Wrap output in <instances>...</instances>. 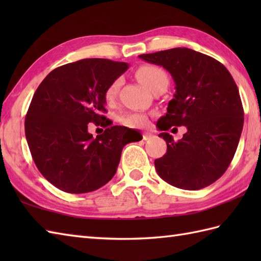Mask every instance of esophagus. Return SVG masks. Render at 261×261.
<instances>
[{"instance_id": "esophagus-1", "label": "esophagus", "mask_w": 261, "mask_h": 261, "mask_svg": "<svg viewBox=\"0 0 261 261\" xmlns=\"http://www.w3.org/2000/svg\"><path fill=\"white\" fill-rule=\"evenodd\" d=\"M152 137H153V135L150 134V132H146V134H143V140H149V139H151Z\"/></svg>"}]
</instances>
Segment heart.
<instances>
[{"instance_id":"heart-1","label":"heart","mask_w":261,"mask_h":261,"mask_svg":"<svg viewBox=\"0 0 261 261\" xmlns=\"http://www.w3.org/2000/svg\"><path fill=\"white\" fill-rule=\"evenodd\" d=\"M137 77L139 81L142 83L143 85L147 86L149 90L152 91L154 87L162 84H168V77L166 75L165 71L157 67V66L152 65H146L142 66L139 69L137 70ZM121 86V80L116 79L114 80L109 87L105 91V98L107 101L111 102L118 95V92ZM122 122L125 125L129 126H137V125H142L146 123V116L140 113H131L126 114L122 118Z\"/></svg>"}]
</instances>
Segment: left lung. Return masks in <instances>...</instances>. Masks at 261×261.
<instances>
[{
	"label": "left lung",
	"mask_w": 261,
	"mask_h": 261,
	"mask_svg": "<svg viewBox=\"0 0 261 261\" xmlns=\"http://www.w3.org/2000/svg\"><path fill=\"white\" fill-rule=\"evenodd\" d=\"M139 58L163 66L175 82L174 98L157 127L167 131L184 125L187 130L178 141L167 132L159 135L167 152L154 160L158 175L181 190L211 185L229 167L242 132L243 108L234 80L218 60L188 48Z\"/></svg>",
	"instance_id": "8db88e82"
}]
</instances>
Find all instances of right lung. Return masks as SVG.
<instances>
[{"label": "right lung", "mask_w": 261, "mask_h": 261, "mask_svg": "<svg viewBox=\"0 0 261 261\" xmlns=\"http://www.w3.org/2000/svg\"><path fill=\"white\" fill-rule=\"evenodd\" d=\"M127 68L109 59H82L54 69L38 86L25 116V138L37 168L60 191H96L116 173L135 130L111 125L103 115L105 91ZM88 123L107 129L93 138Z\"/></svg>", "instance_id": "obj_1"}]
</instances>
